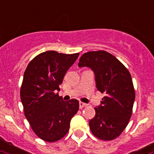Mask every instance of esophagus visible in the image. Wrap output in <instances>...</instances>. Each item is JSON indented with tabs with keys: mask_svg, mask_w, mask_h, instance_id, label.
Segmentation results:
<instances>
[{
	"mask_svg": "<svg viewBox=\"0 0 154 154\" xmlns=\"http://www.w3.org/2000/svg\"><path fill=\"white\" fill-rule=\"evenodd\" d=\"M86 106H87V104L85 103H83V102H80V103H79V108H80L81 109H83V108H85Z\"/></svg>",
	"mask_w": 154,
	"mask_h": 154,
	"instance_id": "obj_1",
	"label": "esophagus"
}]
</instances>
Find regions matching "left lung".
Segmentation results:
<instances>
[{
    "instance_id": "1",
    "label": "left lung",
    "mask_w": 154,
    "mask_h": 154,
    "mask_svg": "<svg viewBox=\"0 0 154 154\" xmlns=\"http://www.w3.org/2000/svg\"><path fill=\"white\" fill-rule=\"evenodd\" d=\"M78 66L89 67L95 75L96 88L105 96L94 108L95 116L89 122L95 137L112 140L122 134L132 114L135 93L131 76L119 60L104 51L83 54Z\"/></svg>"
}]
</instances>
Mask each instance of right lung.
Segmentation results:
<instances>
[{
  "label": "right lung",
  "mask_w": 154,
  "mask_h": 154,
  "mask_svg": "<svg viewBox=\"0 0 154 154\" xmlns=\"http://www.w3.org/2000/svg\"><path fill=\"white\" fill-rule=\"evenodd\" d=\"M78 56L79 53L45 51L31 60L25 70L20 88L24 115L34 133L44 141L55 142L64 137L79 109L78 100L63 101L56 93Z\"/></svg>",
  "instance_id": "1"
}]
</instances>
